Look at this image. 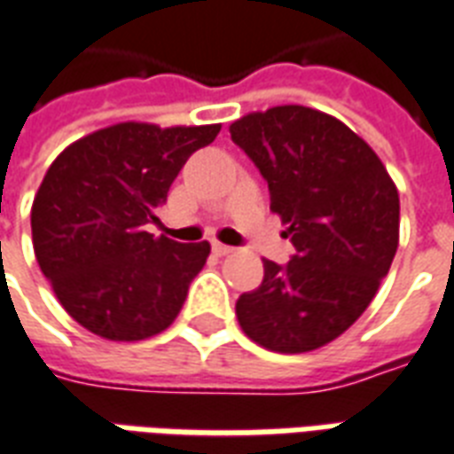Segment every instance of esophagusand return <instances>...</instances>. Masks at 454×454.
<instances>
[{
  "label": "esophagus",
  "mask_w": 454,
  "mask_h": 454,
  "mask_svg": "<svg viewBox=\"0 0 454 454\" xmlns=\"http://www.w3.org/2000/svg\"><path fill=\"white\" fill-rule=\"evenodd\" d=\"M212 252L216 256H226L233 252V247H228V245H223V242H212Z\"/></svg>",
  "instance_id": "esophagus-1"
}]
</instances>
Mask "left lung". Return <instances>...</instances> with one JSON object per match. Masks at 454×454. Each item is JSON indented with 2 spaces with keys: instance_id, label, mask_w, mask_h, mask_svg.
Masks as SVG:
<instances>
[{
  "instance_id": "obj_1",
  "label": "left lung",
  "mask_w": 454,
  "mask_h": 454,
  "mask_svg": "<svg viewBox=\"0 0 454 454\" xmlns=\"http://www.w3.org/2000/svg\"><path fill=\"white\" fill-rule=\"evenodd\" d=\"M231 138L262 171L270 209L294 254L263 259V280L235 313L263 348L303 353L351 327L370 306L398 249L401 202L377 153L337 117L278 106L231 124Z\"/></svg>"
}]
</instances>
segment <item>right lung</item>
<instances>
[{
	"label": "right lung",
	"mask_w": 454,
	"mask_h": 454,
	"mask_svg": "<svg viewBox=\"0 0 454 454\" xmlns=\"http://www.w3.org/2000/svg\"><path fill=\"white\" fill-rule=\"evenodd\" d=\"M221 124L122 122L67 145L32 202V245L44 278L70 316L110 341L167 330L184 306L209 242L145 231L185 160Z\"/></svg>",
	"instance_id": "add662e5"
}]
</instances>
